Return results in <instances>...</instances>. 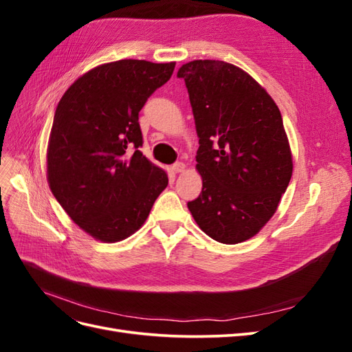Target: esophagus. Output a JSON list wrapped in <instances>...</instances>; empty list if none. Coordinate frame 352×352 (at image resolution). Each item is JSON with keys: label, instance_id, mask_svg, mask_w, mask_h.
I'll return each instance as SVG.
<instances>
[{"label": "esophagus", "instance_id": "34e87169", "mask_svg": "<svg viewBox=\"0 0 352 352\" xmlns=\"http://www.w3.org/2000/svg\"><path fill=\"white\" fill-rule=\"evenodd\" d=\"M185 168H186V166H185V163H175L173 166H172V170L175 173H182V172H185Z\"/></svg>", "mask_w": 352, "mask_h": 352}]
</instances>
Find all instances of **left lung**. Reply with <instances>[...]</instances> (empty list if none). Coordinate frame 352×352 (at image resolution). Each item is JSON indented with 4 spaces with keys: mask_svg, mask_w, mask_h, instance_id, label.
Listing matches in <instances>:
<instances>
[{
    "mask_svg": "<svg viewBox=\"0 0 352 352\" xmlns=\"http://www.w3.org/2000/svg\"><path fill=\"white\" fill-rule=\"evenodd\" d=\"M177 78L185 79L199 138L202 190L188 208L214 241H247L273 217L292 176L280 111L257 80L226 61H189Z\"/></svg>",
    "mask_w": 352,
    "mask_h": 352,
    "instance_id": "1",
    "label": "left lung"
}]
</instances>
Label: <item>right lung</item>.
Returning <instances> with one entry per match:
<instances>
[{"label":"right lung","instance_id":"right-lung-1","mask_svg":"<svg viewBox=\"0 0 352 352\" xmlns=\"http://www.w3.org/2000/svg\"><path fill=\"white\" fill-rule=\"evenodd\" d=\"M175 66L105 63L74 80L57 105L47 180L69 217L94 239L113 243L133 235L168 184L166 170L140 151L138 116Z\"/></svg>","mask_w":352,"mask_h":352}]
</instances>
